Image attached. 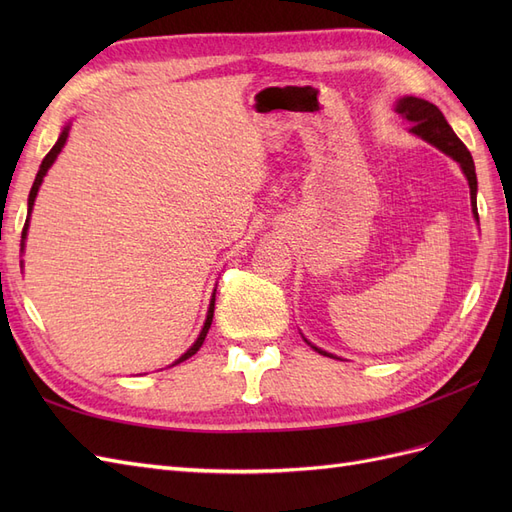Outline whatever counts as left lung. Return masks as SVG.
Listing matches in <instances>:
<instances>
[{"instance_id": "left-lung-1", "label": "left lung", "mask_w": 512, "mask_h": 512, "mask_svg": "<svg viewBox=\"0 0 512 512\" xmlns=\"http://www.w3.org/2000/svg\"><path fill=\"white\" fill-rule=\"evenodd\" d=\"M395 113H399L410 123V132L421 136L423 141H427L429 145L438 147L446 156H451L463 170V175L468 179L470 185V203H472V213L474 218L478 220V211H476V192H478V183H476V170H474V160L470 156L468 147L459 141V136L453 132V128L448 126V121L444 119L442 111L423 98H414V96H404L399 98L395 104ZM307 342V339H305ZM309 344V342H307ZM316 352L331 356V359H337L331 352L322 350L314 344H309Z\"/></svg>"}]
</instances>
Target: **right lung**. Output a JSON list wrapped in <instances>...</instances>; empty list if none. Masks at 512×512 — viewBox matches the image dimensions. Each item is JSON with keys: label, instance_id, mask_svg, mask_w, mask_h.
Segmentation results:
<instances>
[{"label": "right lung", "instance_id": "add662e5", "mask_svg": "<svg viewBox=\"0 0 512 512\" xmlns=\"http://www.w3.org/2000/svg\"><path fill=\"white\" fill-rule=\"evenodd\" d=\"M68 134H70V123H68V126H66L64 130H61V134H59V138H57V143H55V145H53V149L44 156V160H42V164H40V170H38V175H36V179H34L32 192H29V198H27V220H25L23 235H21V252H23V247H25L27 228H29V218H32V209H34V203H36L38 190H40V185H42V181H44L46 173H49V168L53 166V162L57 160V156L61 153V149H64V145H66V141H68ZM21 265H23V262H21ZM213 309H215V290H213V297H211V301H209L207 320H205V324H203V331H200V335L196 337V342H194L188 350H185L173 365H179V363H183L185 359H190V356H194V354L200 350V346H203L205 337H207V333H209V329H211V322H213Z\"/></svg>", "mask_w": 512, "mask_h": 512}]
</instances>
